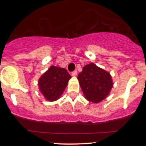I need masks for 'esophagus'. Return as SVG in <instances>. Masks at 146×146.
Returning a JSON list of instances; mask_svg holds the SVG:
<instances>
[{
	"label": "esophagus",
	"mask_w": 146,
	"mask_h": 146,
	"mask_svg": "<svg viewBox=\"0 0 146 146\" xmlns=\"http://www.w3.org/2000/svg\"><path fill=\"white\" fill-rule=\"evenodd\" d=\"M72 76H77V75H78V72H77V70H74V71H73L72 72Z\"/></svg>",
	"instance_id": "obj_1"
}]
</instances>
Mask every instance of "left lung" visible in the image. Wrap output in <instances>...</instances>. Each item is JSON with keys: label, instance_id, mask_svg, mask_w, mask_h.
Masks as SVG:
<instances>
[{"label": "left lung", "instance_id": "obj_1", "mask_svg": "<svg viewBox=\"0 0 146 146\" xmlns=\"http://www.w3.org/2000/svg\"><path fill=\"white\" fill-rule=\"evenodd\" d=\"M78 79L85 98L93 103L105 99L113 87L110 73L92 63L84 66Z\"/></svg>", "mask_w": 146, "mask_h": 146}]
</instances>
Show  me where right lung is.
Here are the masks:
<instances>
[{
  "mask_svg": "<svg viewBox=\"0 0 146 146\" xmlns=\"http://www.w3.org/2000/svg\"><path fill=\"white\" fill-rule=\"evenodd\" d=\"M70 78L65 68L51 66L39 79V90L46 100H57L64 92Z\"/></svg>",
  "mask_w": 146,
  "mask_h": 146,
  "instance_id": "add662e5",
  "label": "right lung"
}]
</instances>
